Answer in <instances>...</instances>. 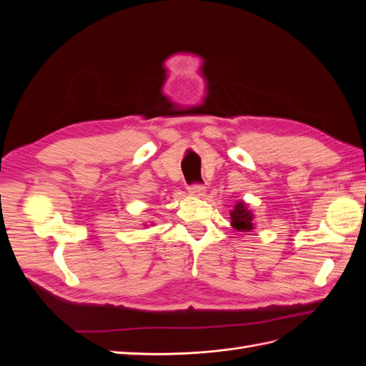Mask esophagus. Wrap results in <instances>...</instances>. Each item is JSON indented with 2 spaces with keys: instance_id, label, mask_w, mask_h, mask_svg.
<instances>
[{
  "instance_id": "1",
  "label": "esophagus",
  "mask_w": 366,
  "mask_h": 366,
  "mask_svg": "<svg viewBox=\"0 0 366 366\" xmlns=\"http://www.w3.org/2000/svg\"><path fill=\"white\" fill-rule=\"evenodd\" d=\"M187 189H189V192L192 195H197V197H200L206 192V187L203 184H191L189 187H187Z\"/></svg>"
}]
</instances>
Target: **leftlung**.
I'll use <instances>...</instances> for the list:
<instances>
[{"label":"left lung","mask_w":366,"mask_h":366,"mask_svg":"<svg viewBox=\"0 0 366 366\" xmlns=\"http://www.w3.org/2000/svg\"><path fill=\"white\" fill-rule=\"evenodd\" d=\"M232 227L239 232H250L253 229V214L244 202H238L230 212Z\"/></svg>","instance_id":"1"}]
</instances>
